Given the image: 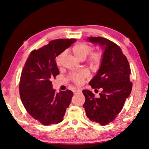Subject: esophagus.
Wrapping results in <instances>:
<instances>
[{
  "label": "esophagus",
  "mask_w": 149,
  "mask_h": 149,
  "mask_svg": "<svg viewBox=\"0 0 149 149\" xmlns=\"http://www.w3.org/2000/svg\"><path fill=\"white\" fill-rule=\"evenodd\" d=\"M81 92V89H79V88L74 89V90H73V92H74V93H75V94L78 93V92Z\"/></svg>",
  "instance_id": "obj_1"
}]
</instances>
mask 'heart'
<instances>
[{"label": "heart", "instance_id": "obj_1", "mask_svg": "<svg viewBox=\"0 0 149 149\" xmlns=\"http://www.w3.org/2000/svg\"><path fill=\"white\" fill-rule=\"evenodd\" d=\"M92 48L86 43H79L74 45L71 49V51L74 56L78 59L83 61L84 60L86 56L90 54ZM64 58V54H61L60 55L56 57V63L57 66H60L61 62ZM101 60H102V54L100 52H95L92 53L88 58L89 63L93 66L99 64ZM87 76V72L86 71H81L78 73H74L71 75V78L72 80L77 84H80L83 78H85Z\"/></svg>", "mask_w": 149, "mask_h": 149}]
</instances>
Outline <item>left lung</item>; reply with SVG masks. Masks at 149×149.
Returning a JSON list of instances; mask_svg holds the SVG:
<instances>
[{
	"mask_svg": "<svg viewBox=\"0 0 149 149\" xmlns=\"http://www.w3.org/2000/svg\"><path fill=\"white\" fill-rule=\"evenodd\" d=\"M86 41L99 45L102 50L99 69L89 82L92 88L102 91L97 98L92 91L83 90V107L90 121L104 126L114 120L131 93V70L127 58L114 42L100 37H89Z\"/></svg>",
	"mask_w": 149,
	"mask_h": 149,
	"instance_id": "1",
	"label": "left lung"
}]
</instances>
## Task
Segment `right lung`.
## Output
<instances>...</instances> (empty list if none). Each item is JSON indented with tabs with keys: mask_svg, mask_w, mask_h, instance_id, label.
I'll list each match as a JSON object with an SVG mask.
<instances>
[{
	"mask_svg": "<svg viewBox=\"0 0 149 149\" xmlns=\"http://www.w3.org/2000/svg\"><path fill=\"white\" fill-rule=\"evenodd\" d=\"M76 39H57L30 53L21 72L19 95L27 112L43 125L58 124L63 120L73 92L56 93L51 80L59 74L56 57Z\"/></svg>",
	"mask_w": 149,
	"mask_h": 149,
	"instance_id": "right-lung-1",
	"label": "right lung"
}]
</instances>
